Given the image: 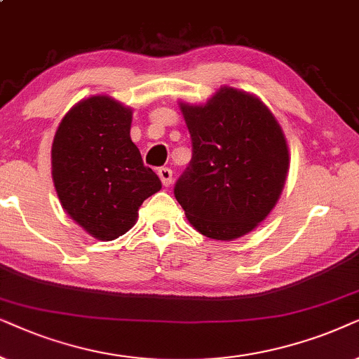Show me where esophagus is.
<instances>
[{"label":"esophagus","instance_id":"obj_1","mask_svg":"<svg viewBox=\"0 0 359 359\" xmlns=\"http://www.w3.org/2000/svg\"><path fill=\"white\" fill-rule=\"evenodd\" d=\"M157 175H159L161 182L164 187H169V185L172 184V170L169 169V167H161V169L157 170Z\"/></svg>","mask_w":359,"mask_h":359}]
</instances>
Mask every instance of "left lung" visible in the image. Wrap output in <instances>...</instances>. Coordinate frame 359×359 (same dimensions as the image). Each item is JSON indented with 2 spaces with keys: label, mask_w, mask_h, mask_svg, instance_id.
<instances>
[{
  "label": "left lung",
  "mask_w": 359,
  "mask_h": 359,
  "mask_svg": "<svg viewBox=\"0 0 359 359\" xmlns=\"http://www.w3.org/2000/svg\"><path fill=\"white\" fill-rule=\"evenodd\" d=\"M192 137V161L174 194L203 236L231 241L276 207L290 156L280 124L256 95L219 87L205 103H179Z\"/></svg>",
  "instance_id": "obj_1"
}]
</instances>
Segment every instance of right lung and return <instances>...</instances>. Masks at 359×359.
I'll use <instances>...</instances> for the list:
<instances>
[{
	"mask_svg": "<svg viewBox=\"0 0 359 359\" xmlns=\"http://www.w3.org/2000/svg\"><path fill=\"white\" fill-rule=\"evenodd\" d=\"M133 109L95 95L74 104L52 142V180L65 213L90 236L116 240L162 184L131 141Z\"/></svg>",
	"mask_w": 359,
	"mask_h": 359,
	"instance_id": "obj_1",
	"label": "right lung"
}]
</instances>
